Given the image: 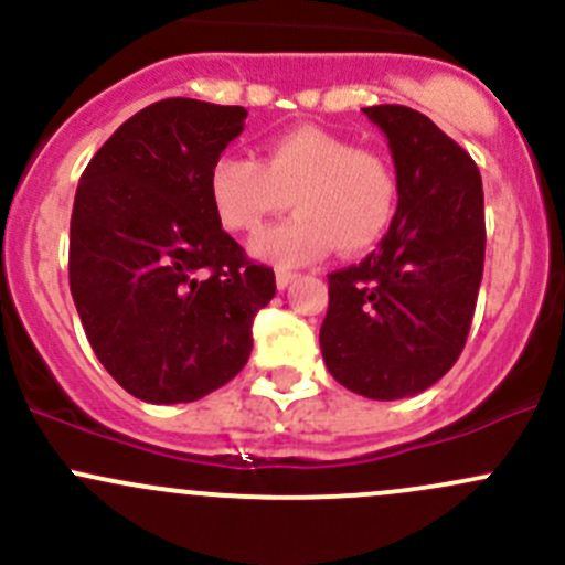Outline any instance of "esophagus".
I'll return each instance as SVG.
<instances>
[{"instance_id":"1","label":"esophagus","mask_w":565,"mask_h":565,"mask_svg":"<svg viewBox=\"0 0 565 565\" xmlns=\"http://www.w3.org/2000/svg\"><path fill=\"white\" fill-rule=\"evenodd\" d=\"M298 278V273H289V270H276V287L278 289H287L289 284Z\"/></svg>"}]
</instances>
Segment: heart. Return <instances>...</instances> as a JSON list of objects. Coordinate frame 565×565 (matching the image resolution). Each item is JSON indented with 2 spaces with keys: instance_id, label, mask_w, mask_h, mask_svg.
<instances>
[{
  "instance_id": "1",
  "label": "heart",
  "mask_w": 565,
  "mask_h": 565,
  "mask_svg": "<svg viewBox=\"0 0 565 565\" xmlns=\"http://www.w3.org/2000/svg\"><path fill=\"white\" fill-rule=\"evenodd\" d=\"M210 202L232 232H254L289 202L298 213L250 241L256 259L298 267L330 248L361 254L391 226L398 182L380 152L361 150L344 136L300 125L267 139L265 158H215Z\"/></svg>"
}]
</instances>
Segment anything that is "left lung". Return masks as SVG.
Masks as SVG:
<instances>
[{"label": "left lung", "mask_w": 565, "mask_h": 565, "mask_svg": "<svg viewBox=\"0 0 565 565\" xmlns=\"http://www.w3.org/2000/svg\"><path fill=\"white\" fill-rule=\"evenodd\" d=\"M396 167L388 235L361 265L328 276L319 347L335 383L377 402L435 385L457 363L483 276V188L476 161L426 114L369 106Z\"/></svg>", "instance_id": "obj_1"}]
</instances>
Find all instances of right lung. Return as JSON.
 I'll return each mask as SVG.
<instances>
[{
    "instance_id": "right-lung-1",
    "label": "right lung",
    "mask_w": 565,
    "mask_h": 565,
    "mask_svg": "<svg viewBox=\"0 0 565 565\" xmlns=\"http://www.w3.org/2000/svg\"><path fill=\"white\" fill-rule=\"evenodd\" d=\"M248 111L167 98L95 152L71 215V295L104 369L150 404L196 402L248 363L276 295L210 202V169Z\"/></svg>"
}]
</instances>
